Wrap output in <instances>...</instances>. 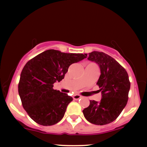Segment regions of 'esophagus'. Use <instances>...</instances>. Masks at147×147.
<instances>
[{"label": "esophagus", "instance_id": "obj_1", "mask_svg": "<svg viewBox=\"0 0 147 147\" xmlns=\"http://www.w3.org/2000/svg\"><path fill=\"white\" fill-rule=\"evenodd\" d=\"M81 97H82V96L79 95H77V94H75V95H73V99H75V100H77V99H80Z\"/></svg>", "mask_w": 147, "mask_h": 147}]
</instances>
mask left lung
<instances>
[{
	"label": "left lung",
	"instance_id": "left-lung-1",
	"mask_svg": "<svg viewBox=\"0 0 147 147\" xmlns=\"http://www.w3.org/2000/svg\"><path fill=\"white\" fill-rule=\"evenodd\" d=\"M85 55L88 59L98 64L101 75L97 84L102 92L100 102L90 101L83 110L86 119L96 125L113 122L127 104L131 86L127 72L115 59L107 54L93 51Z\"/></svg>",
	"mask_w": 147,
	"mask_h": 147
}]
</instances>
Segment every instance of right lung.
Returning a JSON list of instances; mask_svg holds the SVG:
<instances>
[{
    "label": "right lung",
    "instance_id": "right-lung-1",
    "mask_svg": "<svg viewBox=\"0 0 147 147\" xmlns=\"http://www.w3.org/2000/svg\"><path fill=\"white\" fill-rule=\"evenodd\" d=\"M86 58L83 54L48 50L27 62L22 70L18 94L27 113L37 124L51 126L61 120L72 97L54 90L72 63Z\"/></svg>",
    "mask_w": 147,
    "mask_h": 147
}]
</instances>
